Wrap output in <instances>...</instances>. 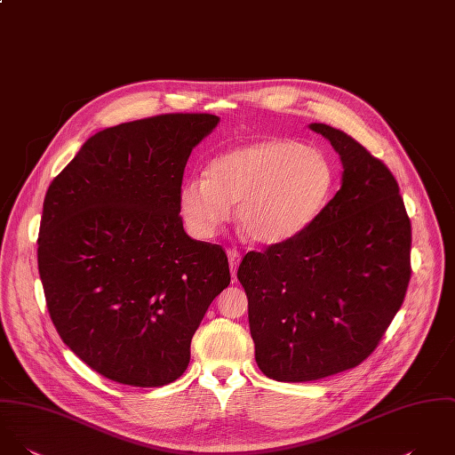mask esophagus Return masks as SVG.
I'll use <instances>...</instances> for the list:
<instances>
[{"label":"esophagus","mask_w":455,"mask_h":455,"mask_svg":"<svg viewBox=\"0 0 455 455\" xmlns=\"http://www.w3.org/2000/svg\"><path fill=\"white\" fill-rule=\"evenodd\" d=\"M227 255H228V264H230V271H232V275L235 277V273H237V267H239V264H241V253H239L237 250L230 248V250L227 251Z\"/></svg>","instance_id":"1"}]
</instances>
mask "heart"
Wrapping results in <instances>:
<instances>
[{"label": "heart", "instance_id": "heart-1", "mask_svg": "<svg viewBox=\"0 0 455 455\" xmlns=\"http://www.w3.org/2000/svg\"><path fill=\"white\" fill-rule=\"evenodd\" d=\"M336 174L329 158L291 139H269L216 155L205 176L184 181L181 212L196 237L216 234L237 202V220L262 244L290 241L329 204Z\"/></svg>", "mask_w": 455, "mask_h": 455}]
</instances>
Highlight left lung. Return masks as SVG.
Wrapping results in <instances>:
<instances>
[{
	"mask_svg": "<svg viewBox=\"0 0 455 455\" xmlns=\"http://www.w3.org/2000/svg\"><path fill=\"white\" fill-rule=\"evenodd\" d=\"M311 130L341 156L339 191L309 228L246 253L237 271L255 359L277 381L320 379L363 363L411 275V221L394 174L343 130Z\"/></svg>",
	"mask_w": 455,
	"mask_h": 455,
	"instance_id": "1",
	"label": "left lung"
}]
</instances>
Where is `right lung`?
<instances>
[{"mask_svg":"<svg viewBox=\"0 0 455 455\" xmlns=\"http://www.w3.org/2000/svg\"><path fill=\"white\" fill-rule=\"evenodd\" d=\"M218 121L162 114L107 128L45 193L38 273L51 320L112 381L178 379L209 304L230 283L225 250L191 239L180 216L189 153Z\"/></svg>","mask_w":455,"mask_h":455,"instance_id":"1","label":"right lung"}]
</instances>
